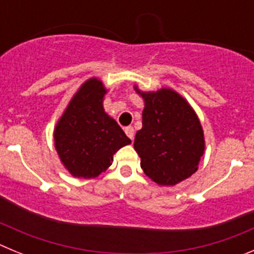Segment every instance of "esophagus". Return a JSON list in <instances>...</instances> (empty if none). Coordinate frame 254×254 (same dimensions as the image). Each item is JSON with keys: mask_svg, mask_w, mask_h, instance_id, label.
I'll return each instance as SVG.
<instances>
[{"mask_svg": "<svg viewBox=\"0 0 254 254\" xmlns=\"http://www.w3.org/2000/svg\"><path fill=\"white\" fill-rule=\"evenodd\" d=\"M125 132H126V134H127V136H128L129 138H131V140H133V137H134L133 127H131V126H129V127H126Z\"/></svg>", "mask_w": 254, "mask_h": 254, "instance_id": "esophagus-1", "label": "esophagus"}]
</instances>
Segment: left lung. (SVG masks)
I'll return each mask as SVG.
<instances>
[{"mask_svg": "<svg viewBox=\"0 0 254 254\" xmlns=\"http://www.w3.org/2000/svg\"><path fill=\"white\" fill-rule=\"evenodd\" d=\"M137 93L145 100L142 128L134 150L145 174L161 186H176L198 168L205 150L203 131L188 103L176 91Z\"/></svg>", "mask_w": 254, "mask_h": 254, "instance_id": "8db88e82", "label": "left lung"}]
</instances>
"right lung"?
I'll list each match as a JSON object with an SVG mask.
<instances>
[{
    "instance_id": "obj_1",
    "label": "right lung",
    "mask_w": 254,
    "mask_h": 254,
    "mask_svg": "<svg viewBox=\"0 0 254 254\" xmlns=\"http://www.w3.org/2000/svg\"><path fill=\"white\" fill-rule=\"evenodd\" d=\"M105 89L90 78L76 93L55 129L61 161L73 177L95 178L111 167L113 155L131 143L118 123L103 109Z\"/></svg>"
}]
</instances>
